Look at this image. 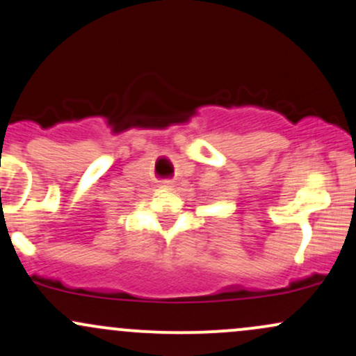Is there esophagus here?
Here are the masks:
<instances>
[{
    "mask_svg": "<svg viewBox=\"0 0 356 356\" xmlns=\"http://www.w3.org/2000/svg\"><path fill=\"white\" fill-rule=\"evenodd\" d=\"M161 187H162V189H165V191H172L174 181H172V179H164V181L161 182Z\"/></svg>",
    "mask_w": 356,
    "mask_h": 356,
    "instance_id": "obj_1",
    "label": "esophagus"
}]
</instances>
